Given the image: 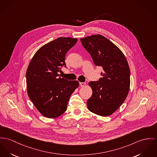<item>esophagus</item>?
Here are the masks:
<instances>
[{
	"label": "esophagus",
	"mask_w": 157,
	"mask_h": 157,
	"mask_svg": "<svg viewBox=\"0 0 157 157\" xmlns=\"http://www.w3.org/2000/svg\"><path fill=\"white\" fill-rule=\"evenodd\" d=\"M79 84H80V86H84L85 85V82H79Z\"/></svg>",
	"instance_id": "obj_1"
}]
</instances>
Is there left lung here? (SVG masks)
Listing matches in <instances>:
<instances>
[{
    "instance_id": "left-lung-1",
    "label": "left lung",
    "mask_w": 157,
    "mask_h": 157,
    "mask_svg": "<svg viewBox=\"0 0 157 157\" xmlns=\"http://www.w3.org/2000/svg\"><path fill=\"white\" fill-rule=\"evenodd\" d=\"M80 40L94 64L103 69L99 81L88 83L93 94L87 100V108L98 115L108 117L121 106L128 94L130 72L128 62L121 49L101 35Z\"/></svg>"
}]
</instances>
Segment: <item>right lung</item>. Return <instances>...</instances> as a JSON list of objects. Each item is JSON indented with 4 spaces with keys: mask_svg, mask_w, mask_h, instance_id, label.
Segmentation results:
<instances>
[{
    "mask_svg": "<svg viewBox=\"0 0 157 157\" xmlns=\"http://www.w3.org/2000/svg\"><path fill=\"white\" fill-rule=\"evenodd\" d=\"M78 39L59 37L39 49L26 72L27 91L37 110L44 117L54 118L67 109L69 98L79 86L78 81L61 78V67H66L65 56Z\"/></svg>",
    "mask_w": 157,
    "mask_h": 157,
    "instance_id": "add662e5",
    "label": "right lung"
}]
</instances>
